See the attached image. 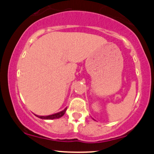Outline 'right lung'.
<instances>
[{"instance_id": "right-lung-1", "label": "right lung", "mask_w": 154, "mask_h": 154, "mask_svg": "<svg viewBox=\"0 0 154 154\" xmlns=\"http://www.w3.org/2000/svg\"><path fill=\"white\" fill-rule=\"evenodd\" d=\"M66 111V108L64 109V110L60 111V112L56 113V114H51V115H48V116H38L36 115L38 117L42 119H59V118L61 117L63 114H65Z\"/></svg>"}]
</instances>
